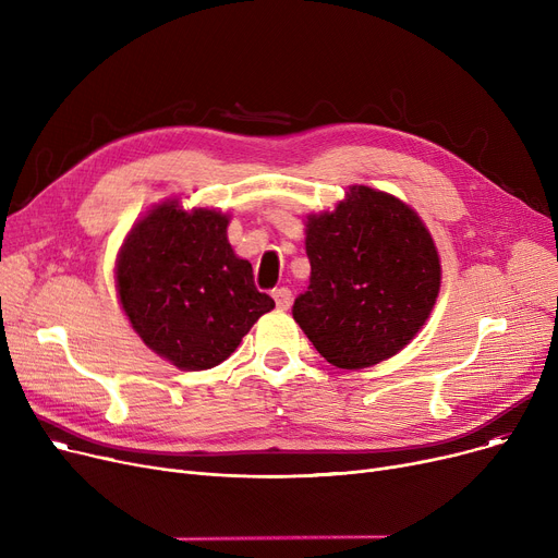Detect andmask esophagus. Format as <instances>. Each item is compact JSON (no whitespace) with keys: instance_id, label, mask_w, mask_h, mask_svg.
<instances>
[{"instance_id":"1","label":"esophagus","mask_w":558,"mask_h":558,"mask_svg":"<svg viewBox=\"0 0 558 558\" xmlns=\"http://www.w3.org/2000/svg\"><path fill=\"white\" fill-rule=\"evenodd\" d=\"M274 301L280 310H289L291 305V289L289 287H278L274 289Z\"/></svg>"}]
</instances>
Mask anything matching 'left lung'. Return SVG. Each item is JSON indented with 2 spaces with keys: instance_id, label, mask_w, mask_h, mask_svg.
Listing matches in <instances>:
<instances>
[{
  "instance_id": "left-lung-1",
  "label": "left lung",
  "mask_w": 558,
  "mask_h": 558,
  "mask_svg": "<svg viewBox=\"0 0 558 558\" xmlns=\"http://www.w3.org/2000/svg\"><path fill=\"white\" fill-rule=\"evenodd\" d=\"M310 287L291 307L332 366L357 371L416 337L441 287L436 246L418 215L391 194L350 187L335 213L307 219Z\"/></svg>"
}]
</instances>
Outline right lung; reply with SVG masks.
<instances>
[{
    "label": "right lung",
    "instance_id": "right-lung-1",
    "mask_svg": "<svg viewBox=\"0 0 558 558\" xmlns=\"http://www.w3.org/2000/svg\"><path fill=\"white\" fill-rule=\"evenodd\" d=\"M228 217L162 203L126 238L117 291L133 330L171 364L205 371L228 360L255 320L276 307L251 262L228 244Z\"/></svg>",
    "mask_w": 558,
    "mask_h": 558
}]
</instances>
